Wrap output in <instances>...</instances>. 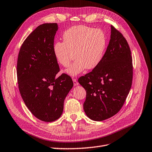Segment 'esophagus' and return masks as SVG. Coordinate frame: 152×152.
Returning a JSON list of instances; mask_svg holds the SVG:
<instances>
[{
    "mask_svg": "<svg viewBox=\"0 0 152 152\" xmlns=\"http://www.w3.org/2000/svg\"><path fill=\"white\" fill-rule=\"evenodd\" d=\"M73 82H74V86H78V82L77 81V80L75 79V78H73Z\"/></svg>",
    "mask_w": 152,
    "mask_h": 152,
    "instance_id": "esophagus-1",
    "label": "esophagus"
}]
</instances>
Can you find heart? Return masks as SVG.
I'll list each match as a JSON object with an SVG mask.
<instances>
[{
	"label": "heart",
	"mask_w": 152,
	"mask_h": 152,
	"mask_svg": "<svg viewBox=\"0 0 152 152\" xmlns=\"http://www.w3.org/2000/svg\"><path fill=\"white\" fill-rule=\"evenodd\" d=\"M63 39L64 42H56L53 47L57 62L66 67L76 58L65 70L66 74L77 76L86 69L96 68L101 62L107 47L106 36L102 30L76 26L66 30Z\"/></svg>",
	"instance_id": "heart-1"
}]
</instances>
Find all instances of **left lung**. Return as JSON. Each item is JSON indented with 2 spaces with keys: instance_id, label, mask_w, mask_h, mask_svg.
Returning a JSON list of instances; mask_svg holds the SVG:
<instances>
[{
  "instance_id": "1",
  "label": "left lung",
  "mask_w": 152,
  "mask_h": 152,
  "mask_svg": "<svg viewBox=\"0 0 152 152\" xmlns=\"http://www.w3.org/2000/svg\"><path fill=\"white\" fill-rule=\"evenodd\" d=\"M110 27V39L101 62L78 80L87 92L84 112L94 121L117 114L132 83V58L128 42L114 27Z\"/></svg>"
}]
</instances>
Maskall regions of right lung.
Here are the masks:
<instances>
[{
  "mask_svg": "<svg viewBox=\"0 0 152 152\" xmlns=\"http://www.w3.org/2000/svg\"><path fill=\"white\" fill-rule=\"evenodd\" d=\"M56 23L38 26L23 42L17 65L22 98L28 110L46 122L58 119L65 97L74 86L70 76H56L60 69L53 51Z\"/></svg>",
  "mask_w": 152,
  "mask_h": 152,
  "instance_id": "obj_1",
  "label": "right lung"
}]
</instances>
